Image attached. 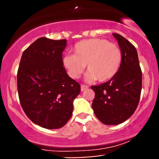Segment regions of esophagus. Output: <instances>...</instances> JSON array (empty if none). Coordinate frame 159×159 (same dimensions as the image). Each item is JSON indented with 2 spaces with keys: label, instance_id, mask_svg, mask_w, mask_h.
Here are the masks:
<instances>
[{
  "label": "esophagus",
  "instance_id": "34e87169",
  "mask_svg": "<svg viewBox=\"0 0 159 159\" xmlns=\"http://www.w3.org/2000/svg\"><path fill=\"white\" fill-rule=\"evenodd\" d=\"M87 87H87V86L84 85V84H81V91H84V90H87Z\"/></svg>",
  "mask_w": 159,
  "mask_h": 159
}]
</instances>
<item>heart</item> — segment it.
<instances>
[{
	"label": "heart",
	"mask_w": 159,
	"mask_h": 159,
	"mask_svg": "<svg viewBox=\"0 0 159 159\" xmlns=\"http://www.w3.org/2000/svg\"><path fill=\"white\" fill-rule=\"evenodd\" d=\"M74 54H67L63 64L73 79L80 78L86 68L89 71L86 79L100 82L111 80L119 71L122 63L121 49L115 43L105 39H90L76 43Z\"/></svg>",
	"instance_id": "b5f03b06"
}]
</instances>
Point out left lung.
<instances>
[{
	"label": "left lung",
	"mask_w": 159,
	"mask_h": 159,
	"mask_svg": "<svg viewBox=\"0 0 159 159\" xmlns=\"http://www.w3.org/2000/svg\"><path fill=\"white\" fill-rule=\"evenodd\" d=\"M113 35L123 54L119 71L108 81L91 86L95 92L94 114L105 125H118L129 119L138 107L142 88V72L135 47L120 34Z\"/></svg>",
	"instance_id": "obj_1"
}]
</instances>
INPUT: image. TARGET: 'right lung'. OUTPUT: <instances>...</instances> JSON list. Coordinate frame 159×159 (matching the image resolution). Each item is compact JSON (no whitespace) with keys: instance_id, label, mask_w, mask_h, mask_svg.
I'll list each match as a JSON object with an SVG mask.
<instances>
[{"instance_id":"1","label":"right lung","mask_w":159,"mask_h":159,"mask_svg":"<svg viewBox=\"0 0 159 159\" xmlns=\"http://www.w3.org/2000/svg\"><path fill=\"white\" fill-rule=\"evenodd\" d=\"M66 39H36L24 51L17 73L19 101L33 123L48 129L66 124L81 91L63 64Z\"/></svg>"}]
</instances>
